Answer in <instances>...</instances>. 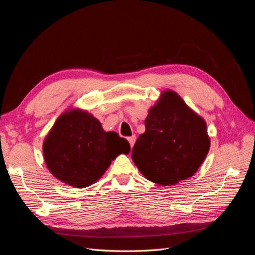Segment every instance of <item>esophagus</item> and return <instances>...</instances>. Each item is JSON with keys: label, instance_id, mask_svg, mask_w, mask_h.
Returning <instances> with one entry per match:
<instances>
[{"label": "esophagus", "instance_id": "34e87169", "mask_svg": "<svg viewBox=\"0 0 255 255\" xmlns=\"http://www.w3.org/2000/svg\"><path fill=\"white\" fill-rule=\"evenodd\" d=\"M128 142H129V144H130V148H133V145H134V143H135V141H136V136L133 135V136L128 137Z\"/></svg>", "mask_w": 255, "mask_h": 255}]
</instances>
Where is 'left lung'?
Masks as SVG:
<instances>
[{
	"label": "left lung",
	"instance_id": "left-lung-1",
	"mask_svg": "<svg viewBox=\"0 0 255 255\" xmlns=\"http://www.w3.org/2000/svg\"><path fill=\"white\" fill-rule=\"evenodd\" d=\"M144 126L132 158L146 180L170 186L197 172L211 146L206 122L175 91L161 92Z\"/></svg>",
	"mask_w": 255,
	"mask_h": 255
}]
</instances>
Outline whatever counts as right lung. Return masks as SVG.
I'll use <instances>...</instances> for the list:
<instances>
[{"instance_id":"obj_1","label":"right lung","mask_w":255,"mask_h":255,"mask_svg":"<svg viewBox=\"0 0 255 255\" xmlns=\"http://www.w3.org/2000/svg\"><path fill=\"white\" fill-rule=\"evenodd\" d=\"M42 150L44 163L57 180L85 188L101 179L112 160L128 154L130 146L116 132H105L91 114L74 107L57 118Z\"/></svg>"}]
</instances>
